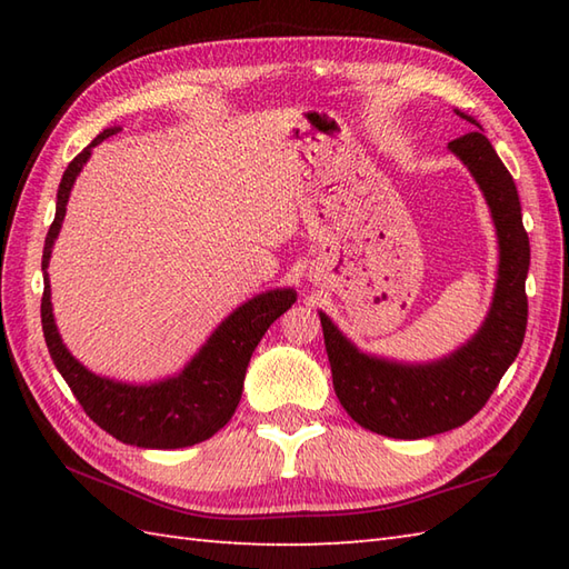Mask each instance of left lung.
Listing matches in <instances>:
<instances>
[{
	"label": "left lung",
	"instance_id": "1",
	"mask_svg": "<svg viewBox=\"0 0 569 569\" xmlns=\"http://www.w3.org/2000/svg\"><path fill=\"white\" fill-rule=\"evenodd\" d=\"M455 112L475 131L450 141L447 149L477 180L499 239V276L481 328L452 355L408 365L361 352L320 310L332 386L342 408L361 428L396 440L430 438L465 426L489 401L526 337L530 244L521 200L481 124L471 114Z\"/></svg>",
	"mask_w": 569,
	"mask_h": 569
}]
</instances>
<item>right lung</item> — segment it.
I'll use <instances>...</instances> for the list:
<instances>
[{
	"mask_svg": "<svg viewBox=\"0 0 569 569\" xmlns=\"http://www.w3.org/2000/svg\"><path fill=\"white\" fill-rule=\"evenodd\" d=\"M117 131L119 127L104 129L90 147H84L68 163L63 178H60L56 220L46 234L41 259L43 337L60 377L66 379L84 413L102 430L124 445L147 447V450H178V447H190L212 438L234 416L253 349L261 342L263 332L271 328V322L296 303V291L293 288H273V291L249 298L247 303H241L217 325L208 342L198 349L183 369L161 381H114L82 367L68 352L63 337L56 328L51 281H48L46 269L60 227H63L72 183L80 176L82 166L88 163L92 149Z\"/></svg>",
	"mask_w": 569,
	"mask_h": 569,
	"instance_id": "1",
	"label": "right lung"
}]
</instances>
